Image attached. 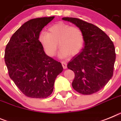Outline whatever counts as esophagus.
Returning <instances> with one entry per match:
<instances>
[{"instance_id":"34e87169","label":"esophagus","mask_w":121,"mask_h":121,"mask_svg":"<svg viewBox=\"0 0 121 121\" xmlns=\"http://www.w3.org/2000/svg\"><path fill=\"white\" fill-rule=\"evenodd\" d=\"M62 65L63 68H64V69H66L67 68V62H64V61L62 62Z\"/></svg>"}]
</instances>
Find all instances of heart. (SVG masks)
<instances>
[{
  "mask_svg": "<svg viewBox=\"0 0 121 121\" xmlns=\"http://www.w3.org/2000/svg\"><path fill=\"white\" fill-rule=\"evenodd\" d=\"M39 39L45 52L49 56L55 55L59 43L60 47L59 56L61 57L77 54L83 47L84 42L81 29L62 22L49 27L48 32H43Z\"/></svg>",
  "mask_w": 121,
  "mask_h": 121,
  "instance_id": "heart-1",
  "label": "heart"
}]
</instances>
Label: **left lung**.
Here are the masks:
<instances>
[{
	"label": "left lung",
	"mask_w": 121,
	"mask_h": 121,
	"mask_svg": "<svg viewBox=\"0 0 121 121\" xmlns=\"http://www.w3.org/2000/svg\"><path fill=\"white\" fill-rule=\"evenodd\" d=\"M81 29L84 48L68 63L67 68L75 73L72 87L84 95L102 89L113 75L116 60L114 44L98 27L75 17H63Z\"/></svg>",
	"instance_id": "obj_1"
}]
</instances>
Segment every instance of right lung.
I'll list each match as a JSON object with an SVG mask.
<instances>
[{
	"label": "right lung",
	"mask_w": 121,
	"mask_h": 121,
	"mask_svg": "<svg viewBox=\"0 0 121 121\" xmlns=\"http://www.w3.org/2000/svg\"><path fill=\"white\" fill-rule=\"evenodd\" d=\"M54 16L35 18L22 24L11 37L5 51L10 78L27 97L46 98L52 94L61 63L45 54L39 35Z\"/></svg>",
	"instance_id": "1"
}]
</instances>
